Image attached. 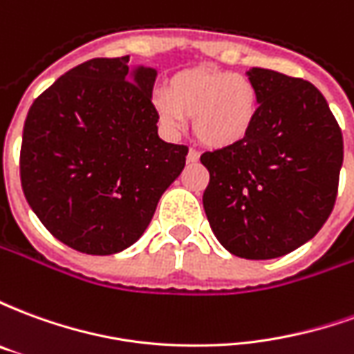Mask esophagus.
I'll list each match as a JSON object with an SVG mask.
<instances>
[{
  "mask_svg": "<svg viewBox=\"0 0 354 354\" xmlns=\"http://www.w3.org/2000/svg\"><path fill=\"white\" fill-rule=\"evenodd\" d=\"M199 161V151L197 149H189L187 151V162H197Z\"/></svg>",
  "mask_w": 354,
  "mask_h": 354,
  "instance_id": "esophagus-1",
  "label": "esophagus"
}]
</instances>
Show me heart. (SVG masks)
Segmentation results:
<instances>
[{
    "instance_id": "heart-1",
    "label": "heart",
    "mask_w": 354,
    "mask_h": 354,
    "mask_svg": "<svg viewBox=\"0 0 354 354\" xmlns=\"http://www.w3.org/2000/svg\"><path fill=\"white\" fill-rule=\"evenodd\" d=\"M260 104V91L246 75L216 68H187L170 75L165 93L155 96L153 108L169 134H178L185 117H193L195 136L205 146L222 149L250 134Z\"/></svg>"
}]
</instances>
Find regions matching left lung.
Here are the masks:
<instances>
[{"label":"left lung","mask_w":354,"mask_h":354,"mask_svg":"<svg viewBox=\"0 0 354 354\" xmlns=\"http://www.w3.org/2000/svg\"><path fill=\"white\" fill-rule=\"evenodd\" d=\"M260 115L243 142L201 155L210 172L203 207L216 239L246 260L305 245L332 212L343 162L342 129L309 81L252 68Z\"/></svg>","instance_id":"1"}]
</instances>
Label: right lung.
I'll list each match as a JSON object with an SVG mask.
<instances>
[{
  "label": "right lung",
  "mask_w": 354,
  "mask_h": 354,
  "mask_svg": "<svg viewBox=\"0 0 354 354\" xmlns=\"http://www.w3.org/2000/svg\"><path fill=\"white\" fill-rule=\"evenodd\" d=\"M157 72L131 58H93L28 111L20 182L28 205L73 250L109 256L134 245L185 167L187 147L157 134Z\"/></svg>",
  "instance_id": "right-lung-1"
}]
</instances>
